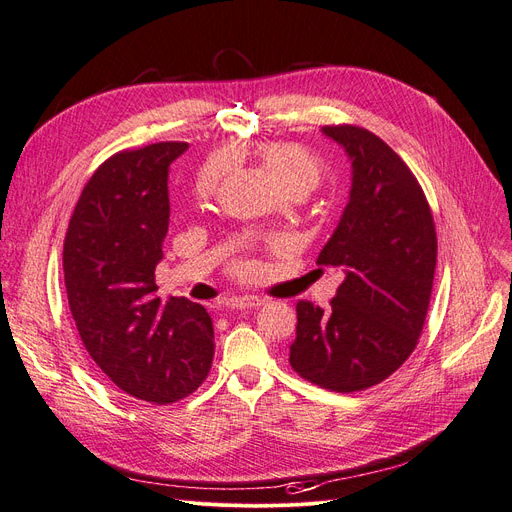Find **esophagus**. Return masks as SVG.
<instances>
[{"mask_svg":"<svg viewBox=\"0 0 512 512\" xmlns=\"http://www.w3.org/2000/svg\"><path fill=\"white\" fill-rule=\"evenodd\" d=\"M266 304V301L259 299V297H251V295H244V297H227L225 299V306L232 308V310H249V308H259Z\"/></svg>","mask_w":512,"mask_h":512,"instance_id":"1","label":"esophagus"}]
</instances>
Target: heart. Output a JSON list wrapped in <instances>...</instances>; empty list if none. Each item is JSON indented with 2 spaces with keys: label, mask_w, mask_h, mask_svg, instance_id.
I'll use <instances>...</instances> for the list:
<instances>
[{
  "label": "heart",
  "mask_w": 512,
  "mask_h": 512,
  "mask_svg": "<svg viewBox=\"0 0 512 512\" xmlns=\"http://www.w3.org/2000/svg\"><path fill=\"white\" fill-rule=\"evenodd\" d=\"M266 173L285 194H308L323 179V162L295 143H263L255 147Z\"/></svg>",
  "instance_id": "b5f03b06"
}]
</instances>
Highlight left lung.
<instances>
[{"instance_id": "1", "label": "left lung", "mask_w": 512, "mask_h": 512, "mask_svg": "<svg viewBox=\"0 0 512 512\" xmlns=\"http://www.w3.org/2000/svg\"><path fill=\"white\" fill-rule=\"evenodd\" d=\"M350 162V196L318 266L344 272L327 310L297 304L291 367L333 392L386 380L413 352L430 304L437 234L407 164L373 132L325 126Z\"/></svg>"}]
</instances>
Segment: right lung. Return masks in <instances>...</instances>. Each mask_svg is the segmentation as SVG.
Wrapping results in <instances>:
<instances>
[{
    "label": "right lung",
    "instance_id": "right-lung-1",
    "mask_svg": "<svg viewBox=\"0 0 512 512\" xmlns=\"http://www.w3.org/2000/svg\"><path fill=\"white\" fill-rule=\"evenodd\" d=\"M187 147L154 143L103 162L75 204L63 246L69 310L84 348L120 390L154 405L192 394L215 356L204 306L156 297L168 173Z\"/></svg>",
    "mask_w": 512,
    "mask_h": 512
}]
</instances>
